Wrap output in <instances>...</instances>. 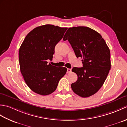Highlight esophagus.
Instances as JSON below:
<instances>
[{"mask_svg": "<svg viewBox=\"0 0 127 127\" xmlns=\"http://www.w3.org/2000/svg\"><path fill=\"white\" fill-rule=\"evenodd\" d=\"M71 69H69V68L67 69V73H70V72H71Z\"/></svg>", "mask_w": 127, "mask_h": 127, "instance_id": "1", "label": "esophagus"}]
</instances>
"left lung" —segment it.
<instances>
[{
    "instance_id": "obj_1",
    "label": "left lung",
    "mask_w": 127,
    "mask_h": 127,
    "mask_svg": "<svg viewBox=\"0 0 127 127\" xmlns=\"http://www.w3.org/2000/svg\"><path fill=\"white\" fill-rule=\"evenodd\" d=\"M66 40L76 57L82 58L83 67L72 69L77 80L71 88L77 95L87 98L99 90L111 69L109 48L100 34L87 27L69 28L63 37Z\"/></svg>"
}]
</instances>
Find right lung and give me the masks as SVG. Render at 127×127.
<instances>
[{
  "label": "right lung",
  "mask_w": 127,
  "mask_h": 127,
  "mask_svg": "<svg viewBox=\"0 0 127 127\" xmlns=\"http://www.w3.org/2000/svg\"><path fill=\"white\" fill-rule=\"evenodd\" d=\"M67 28L46 25L37 27L27 35L19 50L20 70L26 84L34 92L46 95L53 93L66 74L65 67L48 64L55 47Z\"/></svg>",
  "instance_id": "right-lung-1"
}]
</instances>
